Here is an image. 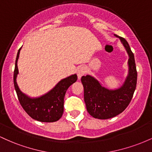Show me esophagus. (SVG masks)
I'll return each mask as SVG.
<instances>
[{"label": "esophagus", "instance_id": "obj_1", "mask_svg": "<svg viewBox=\"0 0 152 152\" xmlns=\"http://www.w3.org/2000/svg\"><path fill=\"white\" fill-rule=\"evenodd\" d=\"M86 69L84 66H82V67L79 68L78 70L77 71V76H78V79L79 80L81 79V76H83V75L86 74Z\"/></svg>", "mask_w": 152, "mask_h": 152}]
</instances>
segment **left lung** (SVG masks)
Listing matches in <instances>:
<instances>
[{
	"mask_svg": "<svg viewBox=\"0 0 152 152\" xmlns=\"http://www.w3.org/2000/svg\"><path fill=\"white\" fill-rule=\"evenodd\" d=\"M114 36L119 38L129 56L128 74L123 84L115 89H109L92 76L88 74L81 77L87 111L91 116L99 119H108L123 112L129 104L137 86V72L134 53L124 38L116 34Z\"/></svg>",
	"mask_w": 152,
	"mask_h": 152,
	"instance_id": "left-lung-1",
	"label": "left lung"
}]
</instances>
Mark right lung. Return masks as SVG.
Returning a JSON list of instances; mask_svg holds the SVG:
<instances>
[{
    "label": "right lung",
    "instance_id": "right-lung-1",
    "mask_svg": "<svg viewBox=\"0 0 152 152\" xmlns=\"http://www.w3.org/2000/svg\"><path fill=\"white\" fill-rule=\"evenodd\" d=\"M22 47L18 50L15 60L13 81L17 96L20 105L31 118L41 122H54L58 121L64 113V96L66 91L77 80L76 74L63 78L49 91L38 97H31L23 93L17 83L19 74L18 61Z\"/></svg>",
    "mask_w": 152,
    "mask_h": 152
}]
</instances>
